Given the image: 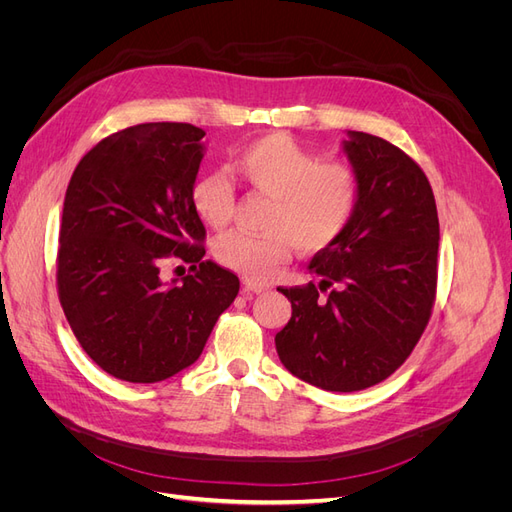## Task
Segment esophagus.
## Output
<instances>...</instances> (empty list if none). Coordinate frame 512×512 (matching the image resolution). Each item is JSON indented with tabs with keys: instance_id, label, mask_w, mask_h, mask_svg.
<instances>
[{
	"instance_id": "esophagus-1",
	"label": "esophagus",
	"mask_w": 512,
	"mask_h": 512,
	"mask_svg": "<svg viewBox=\"0 0 512 512\" xmlns=\"http://www.w3.org/2000/svg\"><path fill=\"white\" fill-rule=\"evenodd\" d=\"M243 290H245V292L260 294V292L269 290V286H265V284H258V282H252V280H243Z\"/></svg>"
}]
</instances>
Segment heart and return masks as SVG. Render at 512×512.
Instances as JSON below:
<instances>
[{"instance_id":"b5f03b06","label":"heart","mask_w":512,"mask_h":512,"mask_svg":"<svg viewBox=\"0 0 512 512\" xmlns=\"http://www.w3.org/2000/svg\"><path fill=\"white\" fill-rule=\"evenodd\" d=\"M228 168L247 188L271 196L262 218L267 230L226 232L213 245L215 260L247 280H265L294 245L303 252L333 245L359 205L361 181L350 164L320 162L314 151L282 132L245 143L232 153ZM190 200L200 220L222 228L235 194L222 175L207 173L194 181Z\"/></svg>"}]
</instances>
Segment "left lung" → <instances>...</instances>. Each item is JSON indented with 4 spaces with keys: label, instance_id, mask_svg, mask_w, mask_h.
<instances>
[{
    "label": "left lung",
    "instance_id": "obj_1",
    "mask_svg": "<svg viewBox=\"0 0 512 512\" xmlns=\"http://www.w3.org/2000/svg\"><path fill=\"white\" fill-rule=\"evenodd\" d=\"M346 136L342 151L361 181L354 218L309 262L318 286L277 288L292 305L275 335L280 361L335 393L374 386L408 359L436 299L440 243L436 200L418 164L380 136Z\"/></svg>",
    "mask_w": 512,
    "mask_h": 512
}]
</instances>
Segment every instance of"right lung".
Listing matches in <instances>:
<instances>
[{
  "label": "right lung",
  "instance_id": "1",
  "mask_svg": "<svg viewBox=\"0 0 512 512\" xmlns=\"http://www.w3.org/2000/svg\"><path fill=\"white\" fill-rule=\"evenodd\" d=\"M205 130L141 123L106 136L74 168L59 228L57 286L91 361L119 380L151 384L198 361L239 277L203 260L205 226L190 192ZM170 253L194 276L162 283Z\"/></svg>",
  "mask_w": 512,
  "mask_h": 512
}]
</instances>
